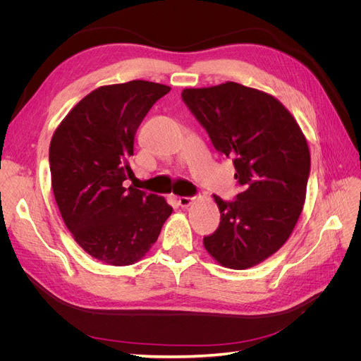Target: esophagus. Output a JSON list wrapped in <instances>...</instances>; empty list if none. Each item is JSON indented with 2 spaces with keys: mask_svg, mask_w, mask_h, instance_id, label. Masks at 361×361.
I'll list each match as a JSON object with an SVG mask.
<instances>
[{
  "mask_svg": "<svg viewBox=\"0 0 361 361\" xmlns=\"http://www.w3.org/2000/svg\"><path fill=\"white\" fill-rule=\"evenodd\" d=\"M192 200H194V197H185V195H180V197H178V203L182 207H188L192 203Z\"/></svg>",
  "mask_w": 361,
  "mask_h": 361,
  "instance_id": "34e87169",
  "label": "esophagus"
}]
</instances>
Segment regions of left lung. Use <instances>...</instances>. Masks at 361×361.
I'll return each instance as SVG.
<instances>
[{
    "label": "left lung",
    "instance_id": "left-lung-1",
    "mask_svg": "<svg viewBox=\"0 0 361 361\" xmlns=\"http://www.w3.org/2000/svg\"><path fill=\"white\" fill-rule=\"evenodd\" d=\"M182 101L216 152L233 161L241 188L232 202L214 195L220 226L203 238L204 248L226 268L255 267L298 221L310 174L307 141L276 97L238 82L185 89Z\"/></svg>",
    "mask_w": 361,
    "mask_h": 361
}]
</instances>
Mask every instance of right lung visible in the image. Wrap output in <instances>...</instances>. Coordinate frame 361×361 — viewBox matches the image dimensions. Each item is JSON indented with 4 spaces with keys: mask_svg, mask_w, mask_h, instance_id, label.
Here are the masks:
<instances>
[{
    "mask_svg": "<svg viewBox=\"0 0 361 361\" xmlns=\"http://www.w3.org/2000/svg\"><path fill=\"white\" fill-rule=\"evenodd\" d=\"M169 85L129 81L87 94L52 135L49 170L63 221L84 251L108 265L135 264L173 207L123 182L133 176L137 129Z\"/></svg>",
    "mask_w": 361,
    "mask_h": 361,
    "instance_id": "add662e5",
    "label": "right lung"
}]
</instances>
